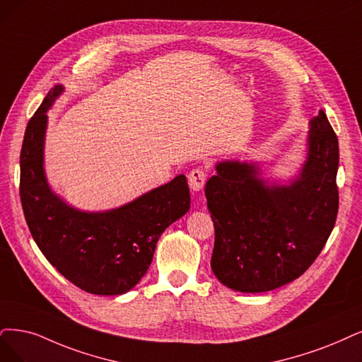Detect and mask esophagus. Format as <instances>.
Listing matches in <instances>:
<instances>
[{
    "label": "esophagus",
    "mask_w": 362,
    "mask_h": 362,
    "mask_svg": "<svg viewBox=\"0 0 362 362\" xmlns=\"http://www.w3.org/2000/svg\"><path fill=\"white\" fill-rule=\"evenodd\" d=\"M206 177H207V174H206L204 170H202V168L192 170L188 174V182H189L191 189L195 191V192L202 191L204 188V185H206Z\"/></svg>",
    "instance_id": "obj_1"
}]
</instances>
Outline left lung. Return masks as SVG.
<instances>
[{
    "mask_svg": "<svg viewBox=\"0 0 362 362\" xmlns=\"http://www.w3.org/2000/svg\"><path fill=\"white\" fill-rule=\"evenodd\" d=\"M309 125L305 160L286 185L265 180L247 160H221L207 180L210 265L222 285L249 293L280 288L324 249L339 211V140L324 110Z\"/></svg>",
    "mask_w": 362,
    "mask_h": 362,
    "instance_id": "8db88e82",
    "label": "left lung"
}]
</instances>
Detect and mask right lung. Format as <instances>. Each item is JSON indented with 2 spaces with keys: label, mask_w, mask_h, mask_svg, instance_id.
Masks as SVG:
<instances>
[{
  "label": "right lung",
  "mask_w": 362,
  "mask_h": 362,
  "mask_svg": "<svg viewBox=\"0 0 362 362\" xmlns=\"http://www.w3.org/2000/svg\"><path fill=\"white\" fill-rule=\"evenodd\" d=\"M64 92L53 86L25 131L21 202L28 228L46 259L77 288L120 296L136 286L152 262L165 228L191 207L188 182H171L105 211L78 210L50 189L45 173L47 110Z\"/></svg>",
  "instance_id": "right-lung-1"
}]
</instances>
